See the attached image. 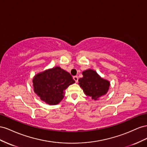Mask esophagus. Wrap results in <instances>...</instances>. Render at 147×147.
<instances>
[{
    "instance_id": "1",
    "label": "esophagus",
    "mask_w": 147,
    "mask_h": 147,
    "mask_svg": "<svg viewBox=\"0 0 147 147\" xmlns=\"http://www.w3.org/2000/svg\"><path fill=\"white\" fill-rule=\"evenodd\" d=\"M73 79L75 81V82H76V83L78 82V77L77 76H73Z\"/></svg>"
}]
</instances>
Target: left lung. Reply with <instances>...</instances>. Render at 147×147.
Segmentation results:
<instances>
[{"label":"left lung","instance_id":"obj_1","mask_svg":"<svg viewBox=\"0 0 147 147\" xmlns=\"http://www.w3.org/2000/svg\"><path fill=\"white\" fill-rule=\"evenodd\" d=\"M83 77L78 80L79 85L87 97L97 100L107 94L110 82L103 79L95 70L88 69L82 72Z\"/></svg>","mask_w":147,"mask_h":147}]
</instances>
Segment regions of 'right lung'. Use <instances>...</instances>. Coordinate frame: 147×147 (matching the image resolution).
I'll return each instance as SVG.
<instances>
[{
	"mask_svg": "<svg viewBox=\"0 0 147 147\" xmlns=\"http://www.w3.org/2000/svg\"><path fill=\"white\" fill-rule=\"evenodd\" d=\"M74 82L71 74L60 66L42 71L32 79L35 94L50 105L59 103L64 97L66 88Z\"/></svg>",
	"mask_w": 147,
	"mask_h": 147,
	"instance_id": "1",
	"label": "right lung"
}]
</instances>
